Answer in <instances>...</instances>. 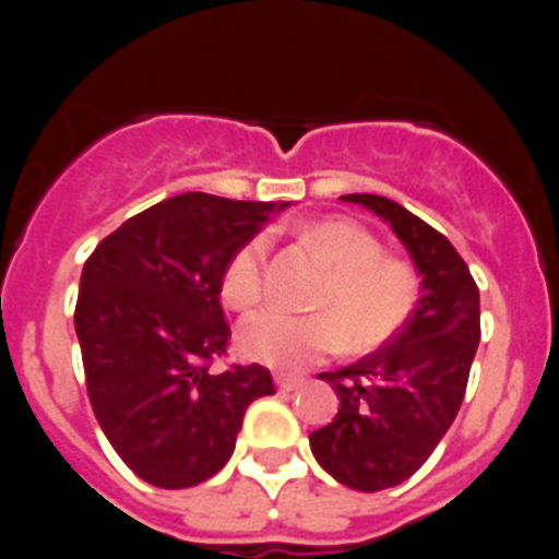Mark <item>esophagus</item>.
<instances>
[{"label": "esophagus", "mask_w": 559, "mask_h": 559, "mask_svg": "<svg viewBox=\"0 0 559 559\" xmlns=\"http://www.w3.org/2000/svg\"><path fill=\"white\" fill-rule=\"evenodd\" d=\"M274 383L280 392H294V389H299L305 383L302 374H285V372H276L274 374Z\"/></svg>", "instance_id": "1"}]
</instances>
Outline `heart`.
I'll list each match as a JSON object with an SVG mask.
<instances>
[{
  "label": "heart",
  "instance_id": "1",
  "mask_svg": "<svg viewBox=\"0 0 559 559\" xmlns=\"http://www.w3.org/2000/svg\"><path fill=\"white\" fill-rule=\"evenodd\" d=\"M302 243L328 263L313 308L322 313L294 316L260 310L237 328V349L249 360L274 369H302L347 344L353 353L383 347L406 328L419 299L414 269L397 257H383L378 237L344 218L302 226ZM269 237L254 235L237 246L221 274V294L237 310L254 308L265 296Z\"/></svg>",
  "mask_w": 559,
  "mask_h": 559
}]
</instances>
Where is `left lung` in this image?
I'll list each match as a JSON object with an SVG mask.
<instances>
[{
    "instance_id": "8db88e82",
    "label": "left lung",
    "mask_w": 559,
    "mask_h": 559,
    "mask_svg": "<svg viewBox=\"0 0 559 559\" xmlns=\"http://www.w3.org/2000/svg\"><path fill=\"white\" fill-rule=\"evenodd\" d=\"M341 199L386 221L423 276L412 319L386 347L319 374L341 406L330 426L310 433V451L344 487L378 492L414 476L456 419L481 338V313L471 269L445 235L383 195Z\"/></svg>"
}]
</instances>
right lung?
Returning a JSON list of instances; mask_svg holds the SVG:
<instances>
[{
    "instance_id": "1",
    "label": "right lung",
    "mask_w": 559,
    "mask_h": 559,
    "mask_svg": "<svg viewBox=\"0 0 559 559\" xmlns=\"http://www.w3.org/2000/svg\"><path fill=\"white\" fill-rule=\"evenodd\" d=\"M288 204L185 192L128 218L83 265V372L111 448L142 481L185 490L229 462L246 408L274 394L260 364L212 374L229 324L221 274L269 212Z\"/></svg>"
}]
</instances>
